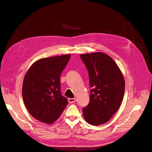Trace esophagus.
<instances>
[{
  "label": "esophagus",
  "instance_id": "34e87169",
  "mask_svg": "<svg viewBox=\"0 0 152 152\" xmlns=\"http://www.w3.org/2000/svg\"><path fill=\"white\" fill-rule=\"evenodd\" d=\"M76 101V99L75 98H69L68 99V101L69 103H74Z\"/></svg>",
  "mask_w": 152,
  "mask_h": 152
}]
</instances>
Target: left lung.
Listing matches in <instances>:
<instances>
[{"instance_id": "left-lung-1", "label": "left lung", "mask_w": 152, "mask_h": 152, "mask_svg": "<svg viewBox=\"0 0 152 152\" xmlns=\"http://www.w3.org/2000/svg\"><path fill=\"white\" fill-rule=\"evenodd\" d=\"M80 58L89 75L90 102L83 108L85 120L97 126L106 123L122 102L125 81L118 66L110 56L98 53H86Z\"/></svg>"}]
</instances>
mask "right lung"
<instances>
[{
  "instance_id": "right-lung-1",
  "label": "right lung",
  "mask_w": 152,
  "mask_h": 152,
  "mask_svg": "<svg viewBox=\"0 0 152 152\" xmlns=\"http://www.w3.org/2000/svg\"><path fill=\"white\" fill-rule=\"evenodd\" d=\"M70 57L65 55L40 59L26 73L22 88L25 105L41 122H55L67 104V99L61 94L60 77Z\"/></svg>"
}]
</instances>
